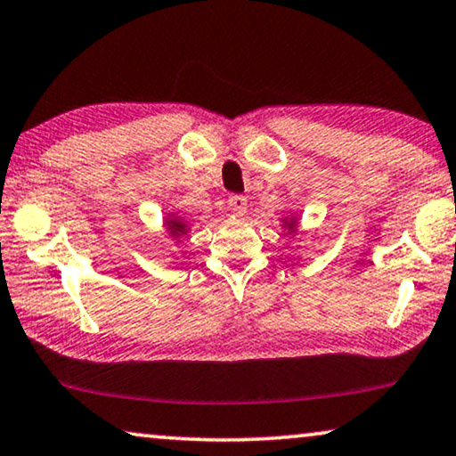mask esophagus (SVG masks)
Instances as JSON below:
<instances>
[{"label": "esophagus", "mask_w": 456, "mask_h": 456, "mask_svg": "<svg viewBox=\"0 0 456 456\" xmlns=\"http://www.w3.org/2000/svg\"><path fill=\"white\" fill-rule=\"evenodd\" d=\"M229 208L233 210V215H237V216L246 215L248 200H246V198H243V196H231V198H229Z\"/></svg>", "instance_id": "1"}]
</instances>
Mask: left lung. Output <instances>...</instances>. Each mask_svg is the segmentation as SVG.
<instances>
[{
    "label": "left lung",
    "instance_id": "8db88e82",
    "mask_svg": "<svg viewBox=\"0 0 456 456\" xmlns=\"http://www.w3.org/2000/svg\"><path fill=\"white\" fill-rule=\"evenodd\" d=\"M283 227L289 231V235L295 233V229H297V219H295V216H291V219H283Z\"/></svg>",
    "mask_w": 456,
    "mask_h": 456
}]
</instances>
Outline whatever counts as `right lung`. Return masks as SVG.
Listing matches in <instances>:
<instances>
[{
	"label": "right lung",
	"instance_id": "1",
	"mask_svg": "<svg viewBox=\"0 0 456 456\" xmlns=\"http://www.w3.org/2000/svg\"><path fill=\"white\" fill-rule=\"evenodd\" d=\"M163 225L167 227V233H169V237H173V240H179V237H183L190 231L188 223H185L182 216H177L175 213H169Z\"/></svg>",
	"mask_w": 456,
	"mask_h": 456
}]
</instances>
